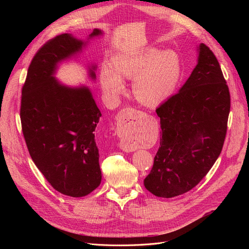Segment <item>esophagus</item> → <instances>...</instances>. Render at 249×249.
Wrapping results in <instances>:
<instances>
[{"label":"esophagus","mask_w":249,"mask_h":249,"mask_svg":"<svg viewBox=\"0 0 249 249\" xmlns=\"http://www.w3.org/2000/svg\"><path fill=\"white\" fill-rule=\"evenodd\" d=\"M140 119L141 112L134 108H124L119 112L118 126L120 129V136L123 137L122 144L120 145H122V148L124 152H133V150L137 148V146L132 141L124 137L136 130V127L140 124Z\"/></svg>","instance_id":"1"}]
</instances>
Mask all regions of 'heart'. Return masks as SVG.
Masks as SVG:
<instances>
[{
	"label": "heart",
	"instance_id": "heart-1",
	"mask_svg": "<svg viewBox=\"0 0 249 249\" xmlns=\"http://www.w3.org/2000/svg\"><path fill=\"white\" fill-rule=\"evenodd\" d=\"M113 71L104 69L101 84L104 91L117 96L124 90L122 77L135 78L133 91L137 100L145 105L160 104L169 97L178 85L180 64L173 51L160 52L147 49L138 53H127L113 59Z\"/></svg>",
	"mask_w": 249,
	"mask_h": 249
}]
</instances>
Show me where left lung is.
I'll use <instances>...</instances> for the list:
<instances>
[{
    "label": "left lung",
    "mask_w": 249,
    "mask_h": 249,
    "mask_svg": "<svg viewBox=\"0 0 249 249\" xmlns=\"http://www.w3.org/2000/svg\"><path fill=\"white\" fill-rule=\"evenodd\" d=\"M231 95L219 62L205 43L183 87L156 112L160 146L144 178L146 189L170 198L190 191L219 157L228 129Z\"/></svg>",
    "instance_id": "1"
}]
</instances>
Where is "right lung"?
Wrapping results in <instances>:
<instances>
[{
  "instance_id": "obj_1",
  "label": "right lung",
  "mask_w": 249,
  "mask_h": 249,
  "mask_svg": "<svg viewBox=\"0 0 249 249\" xmlns=\"http://www.w3.org/2000/svg\"><path fill=\"white\" fill-rule=\"evenodd\" d=\"M102 34L94 29L89 36ZM84 44L69 33L44 43L30 63L20 101L21 130L30 156L50 185L71 197L85 196L102 180L94 137L102 113L87 87H67L54 77L57 64ZM94 70H89L93 80Z\"/></svg>"
}]
</instances>
